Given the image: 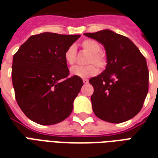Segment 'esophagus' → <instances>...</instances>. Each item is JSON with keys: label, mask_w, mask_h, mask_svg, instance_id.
Instances as JSON below:
<instances>
[{"label": "esophagus", "mask_w": 158, "mask_h": 158, "mask_svg": "<svg viewBox=\"0 0 158 158\" xmlns=\"http://www.w3.org/2000/svg\"><path fill=\"white\" fill-rule=\"evenodd\" d=\"M83 82H84V84H87V83L89 82V81L87 80V79H83Z\"/></svg>", "instance_id": "obj_1"}]
</instances>
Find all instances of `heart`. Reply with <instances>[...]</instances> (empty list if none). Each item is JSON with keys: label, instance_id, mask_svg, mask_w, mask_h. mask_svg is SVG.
<instances>
[{"label": "heart", "instance_id": "b5f03b06", "mask_svg": "<svg viewBox=\"0 0 158 158\" xmlns=\"http://www.w3.org/2000/svg\"><path fill=\"white\" fill-rule=\"evenodd\" d=\"M83 50L89 52L86 64H89L85 67H74L71 69V73L73 76L81 78H88L95 76L98 73L99 69H104L107 65V55L103 50H101V45L92 39H86L81 43ZM64 59L69 65L75 64L77 61V49L74 45H70L64 52ZM97 66L96 67V66Z\"/></svg>", "mask_w": 158, "mask_h": 158}]
</instances>
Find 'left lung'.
<instances>
[{
  "mask_svg": "<svg viewBox=\"0 0 158 158\" xmlns=\"http://www.w3.org/2000/svg\"><path fill=\"white\" fill-rule=\"evenodd\" d=\"M104 45L107 66L90 78L94 114L111 123H121L139 113L148 91V69L144 56L126 36L110 30L85 33Z\"/></svg>",
  "mask_w": 158,
  "mask_h": 158,
  "instance_id": "8db88e82",
  "label": "left lung"
}]
</instances>
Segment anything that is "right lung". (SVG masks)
<instances>
[{"mask_svg": "<svg viewBox=\"0 0 158 158\" xmlns=\"http://www.w3.org/2000/svg\"><path fill=\"white\" fill-rule=\"evenodd\" d=\"M79 37L52 32L32 35L14 55L15 99L31 121L54 125L71 114L83 81L76 76L69 77L64 52Z\"/></svg>", "mask_w": 158, "mask_h": 158, "instance_id": "1", "label": "right lung"}]
</instances>
